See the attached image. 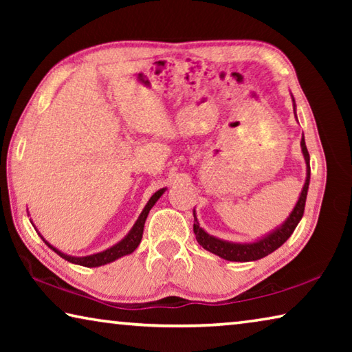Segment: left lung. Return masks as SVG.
I'll use <instances>...</instances> for the list:
<instances>
[{
  "label": "left lung",
  "mask_w": 352,
  "mask_h": 352,
  "mask_svg": "<svg viewBox=\"0 0 352 352\" xmlns=\"http://www.w3.org/2000/svg\"><path fill=\"white\" fill-rule=\"evenodd\" d=\"M295 109V107H294ZM301 148H302V155H305L306 164H307V177H306V183L302 186L300 200L296 201V206L294 208V211L289 216V219L285 220V223L278 228L276 231H273L272 234L265 236L264 239H261L258 242L253 243H233V242H226V241H220L217 237H212L204 231L199 226L197 217H195L194 212V233H195V239L200 243L201 247L208 252H211L214 254L220 256L226 261H234V262H248V261H258L261 258H265L267 254H270L275 252L276 248H279L283 243L289 239L294 233L296 225L300 223V220L305 214V206H306V197H307V189H309V180H311V166H309V152L305 142V136L301 138Z\"/></svg>",
  "instance_id": "left-lung-1"
}]
</instances>
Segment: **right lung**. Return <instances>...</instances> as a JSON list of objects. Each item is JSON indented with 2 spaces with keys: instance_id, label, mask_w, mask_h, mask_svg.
Listing matches in <instances>:
<instances>
[{
  "instance_id": "obj_1",
  "label": "right lung",
  "mask_w": 352,
  "mask_h": 352,
  "mask_svg": "<svg viewBox=\"0 0 352 352\" xmlns=\"http://www.w3.org/2000/svg\"><path fill=\"white\" fill-rule=\"evenodd\" d=\"M163 192H164V189H160L152 195L151 200L147 201L146 208L142 210L141 216L138 217L136 223L133 225V228L130 230V233L126 237H124L121 242H118L116 245H113L111 248L105 250V252H100V253L91 254V256H83V258H74V256H68V254H65L62 252H58L57 248L50 245V243H47L45 239L43 241H45L46 245L54 250V252L58 256H60V258H63L65 261H68V262H73V264H79V265H83V267H99V265L109 264V262L116 261L118 258H121V256H126V254H130L132 252H135L136 247L140 245V242L142 239V231H144L146 219L148 216V211L152 210V206L157 204V200L162 197Z\"/></svg>"
}]
</instances>
